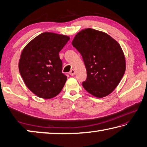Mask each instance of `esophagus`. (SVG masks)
Returning a JSON list of instances; mask_svg holds the SVG:
<instances>
[{
	"label": "esophagus",
	"instance_id": "esophagus-1",
	"mask_svg": "<svg viewBox=\"0 0 147 147\" xmlns=\"http://www.w3.org/2000/svg\"><path fill=\"white\" fill-rule=\"evenodd\" d=\"M69 74L71 76H74V74H75V71H74V69H72V70L69 72Z\"/></svg>",
	"mask_w": 147,
	"mask_h": 147
}]
</instances>
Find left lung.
I'll return each instance as SVG.
<instances>
[{"label":"left lung","mask_w":147,"mask_h":147,"mask_svg":"<svg viewBox=\"0 0 147 147\" xmlns=\"http://www.w3.org/2000/svg\"><path fill=\"white\" fill-rule=\"evenodd\" d=\"M72 45L80 53L86 68L84 88L98 98L110 94L126 70L125 58L118 42L104 32L86 28L76 35Z\"/></svg>","instance_id":"8db88e82"}]
</instances>
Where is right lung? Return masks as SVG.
I'll list each match as a JSON object with an SVG mask.
<instances>
[{"label": "right lung", "mask_w": 147, "mask_h": 147, "mask_svg": "<svg viewBox=\"0 0 147 147\" xmlns=\"http://www.w3.org/2000/svg\"><path fill=\"white\" fill-rule=\"evenodd\" d=\"M69 37L44 32L24 47L19 63V73L32 92L43 98H51L60 93L67 77L62 73L59 53Z\"/></svg>", "instance_id": "add662e5"}]
</instances>
